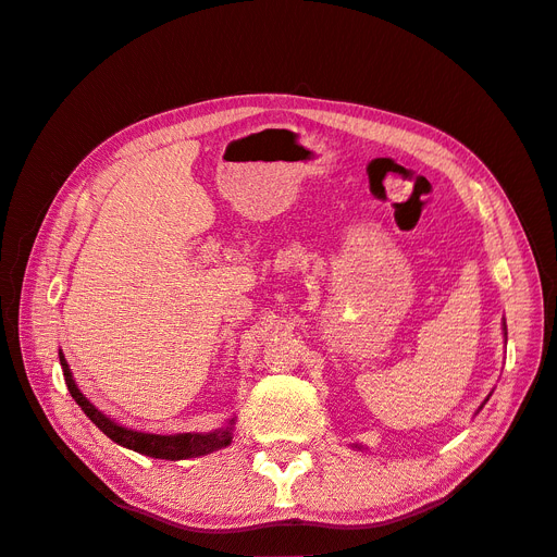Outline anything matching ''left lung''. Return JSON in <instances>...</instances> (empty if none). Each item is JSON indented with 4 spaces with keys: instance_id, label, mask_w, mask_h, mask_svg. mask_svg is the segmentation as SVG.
<instances>
[{
    "instance_id": "8db88e82",
    "label": "left lung",
    "mask_w": 557,
    "mask_h": 557,
    "mask_svg": "<svg viewBox=\"0 0 557 557\" xmlns=\"http://www.w3.org/2000/svg\"><path fill=\"white\" fill-rule=\"evenodd\" d=\"M504 330H507V325H504ZM487 397H491V395H487Z\"/></svg>"
}]
</instances>
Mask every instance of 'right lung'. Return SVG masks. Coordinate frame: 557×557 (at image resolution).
<instances>
[{
  "label": "right lung",
  "mask_w": 557,
  "mask_h": 557,
  "mask_svg": "<svg viewBox=\"0 0 557 557\" xmlns=\"http://www.w3.org/2000/svg\"><path fill=\"white\" fill-rule=\"evenodd\" d=\"M60 364H62V374L64 383L70 387L72 397L76 399L78 407L83 409L92 423L102 430L111 442L121 444L125 448L137 450L141 455H148V458H160V460H188V458H199V455H207L213 450H221L230 446L232 442V425L234 418L230 420V425L215 432H185V434H148V432H137L117 425L115 420L104 416L99 411L95 404L78 391V385L70 372V364H66L62 350H60Z\"/></svg>",
  "instance_id": "1"
}]
</instances>
